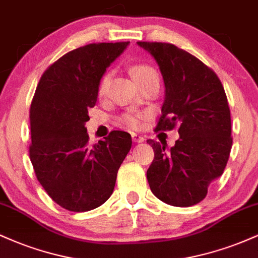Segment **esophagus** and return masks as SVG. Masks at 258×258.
<instances>
[{
  "label": "esophagus",
  "mask_w": 258,
  "mask_h": 258,
  "mask_svg": "<svg viewBox=\"0 0 258 258\" xmlns=\"http://www.w3.org/2000/svg\"><path fill=\"white\" fill-rule=\"evenodd\" d=\"M132 139L136 143H142V142H144V137L139 135V133H132Z\"/></svg>",
  "instance_id": "1"
}]
</instances>
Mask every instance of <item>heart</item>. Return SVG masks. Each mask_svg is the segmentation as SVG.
Masks as SVG:
<instances>
[{
    "mask_svg": "<svg viewBox=\"0 0 258 258\" xmlns=\"http://www.w3.org/2000/svg\"><path fill=\"white\" fill-rule=\"evenodd\" d=\"M131 74L138 84L146 79L153 78V76H158V73H156V70L154 69L153 67H150L149 64H144V63H137L132 65ZM110 79H111L110 72H106L100 76L98 87H97V94H98V97L105 96L106 92L109 90V85H110ZM144 116H146V115H144L143 112L130 111V112H125V114L121 116V121H122L123 123H126L128 127L138 128V127L141 126L142 120L144 119Z\"/></svg>",
    "mask_w": 258,
    "mask_h": 258,
    "instance_id": "obj_1",
    "label": "heart"
}]
</instances>
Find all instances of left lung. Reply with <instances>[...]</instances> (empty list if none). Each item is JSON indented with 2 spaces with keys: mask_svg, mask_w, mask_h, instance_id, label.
Wrapping results in <instances>:
<instances>
[{
  "mask_svg": "<svg viewBox=\"0 0 258 258\" xmlns=\"http://www.w3.org/2000/svg\"><path fill=\"white\" fill-rule=\"evenodd\" d=\"M155 58L165 82V102L155 131L178 126L174 147L148 139L154 160L150 189L168 205L188 207L205 199L222 176L232 149V122L221 80L211 68L174 44L137 42Z\"/></svg>",
  "mask_w": 258,
  "mask_h": 258,
  "instance_id": "obj_1",
  "label": "left lung"
}]
</instances>
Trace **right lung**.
<instances>
[{
  "mask_svg": "<svg viewBox=\"0 0 258 258\" xmlns=\"http://www.w3.org/2000/svg\"><path fill=\"white\" fill-rule=\"evenodd\" d=\"M128 42L90 43L65 53L41 76L30 106L31 164L51 199L86 212L110 198L132 146L130 133L111 131L90 146L86 121L100 76Z\"/></svg>",
  "mask_w": 258,
  "mask_h": 258,
  "instance_id": "add662e5",
  "label": "right lung"
}]
</instances>
